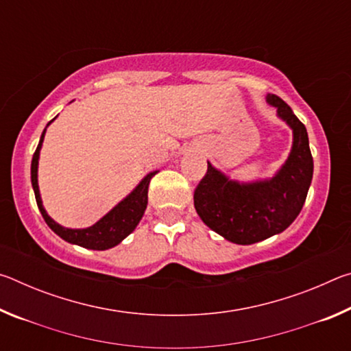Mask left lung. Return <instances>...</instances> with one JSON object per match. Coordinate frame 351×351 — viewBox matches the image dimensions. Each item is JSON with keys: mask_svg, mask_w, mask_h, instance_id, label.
<instances>
[{"mask_svg": "<svg viewBox=\"0 0 351 351\" xmlns=\"http://www.w3.org/2000/svg\"><path fill=\"white\" fill-rule=\"evenodd\" d=\"M266 100L293 128V148L282 169L271 180L239 182L207 162L193 193L195 209L204 224L237 245H252L283 232L300 213L313 180L305 125L276 94H268Z\"/></svg>", "mask_w": 351, "mask_h": 351, "instance_id": "8db88e82", "label": "left lung"}]
</instances>
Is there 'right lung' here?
Masks as SVG:
<instances>
[{"instance_id": "add662e5", "label": "right lung", "mask_w": 351, "mask_h": 351, "mask_svg": "<svg viewBox=\"0 0 351 351\" xmlns=\"http://www.w3.org/2000/svg\"><path fill=\"white\" fill-rule=\"evenodd\" d=\"M52 121H54V119H52ZM49 123H47V125H49ZM45 133H46V128L43 130V133H41L38 147L32 156L31 181H32L35 199H37V206L41 212V215L45 218L46 224L49 226V228L54 230L60 239H63L68 243H73V245H79L86 249H94V251H105V249L114 247L123 239H125V237L132 234L136 229V226L139 224L148 203V184H150V180L158 173V171H152V173H148L125 199L121 201L116 207H112V209L106 213L104 218H100L96 224L91 226V228H86V229L63 228V226L56 223L54 219L46 213L43 203H41L40 190H38V180H37L38 158H40V148L45 139Z\"/></svg>"}]
</instances>
